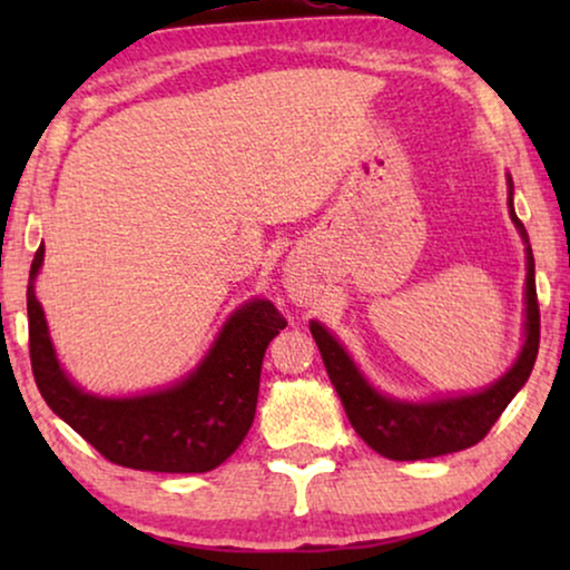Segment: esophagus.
Here are the masks:
<instances>
[{
    "label": "esophagus",
    "instance_id": "esophagus-1",
    "mask_svg": "<svg viewBox=\"0 0 570 570\" xmlns=\"http://www.w3.org/2000/svg\"><path fill=\"white\" fill-rule=\"evenodd\" d=\"M287 291H291L295 301H308L311 295H314L311 293V283L303 272H291V275H287Z\"/></svg>",
    "mask_w": 570,
    "mask_h": 570
}]
</instances>
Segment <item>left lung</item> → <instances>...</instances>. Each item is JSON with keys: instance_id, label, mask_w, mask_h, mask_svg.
Wrapping results in <instances>:
<instances>
[{"instance_id": "obj_1", "label": "left lung", "mask_w": 570, "mask_h": 570, "mask_svg": "<svg viewBox=\"0 0 570 570\" xmlns=\"http://www.w3.org/2000/svg\"><path fill=\"white\" fill-rule=\"evenodd\" d=\"M509 207L511 220L517 223L527 244V342L513 368L485 392L425 404L389 400L376 389H371L368 381L357 373L355 363L350 361L340 342L322 324L311 322V334H314L318 353H322L326 373L337 389L342 407L347 412L350 425L381 456L396 459V462H415V459L443 456L470 449L485 439L495 420L501 417V412L527 384L529 373L534 368L537 350H540V303H537L534 285V256L529 248L524 225L513 213L511 191Z\"/></svg>"}]
</instances>
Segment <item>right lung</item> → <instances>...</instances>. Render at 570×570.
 Wrapping results in <instances>:
<instances>
[{"instance_id": "1", "label": "right lung", "mask_w": 570, "mask_h": 570, "mask_svg": "<svg viewBox=\"0 0 570 570\" xmlns=\"http://www.w3.org/2000/svg\"><path fill=\"white\" fill-rule=\"evenodd\" d=\"M28 279V347L46 404L108 462L142 472H209L246 439L254 423L264 350L287 322L269 301H252L230 316L215 347L181 384L129 400H100L77 389L53 355L33 279Z\"/></svg>"}]
</instances>
